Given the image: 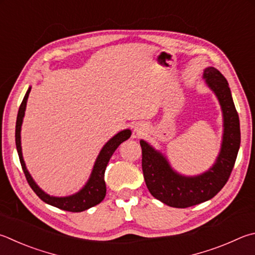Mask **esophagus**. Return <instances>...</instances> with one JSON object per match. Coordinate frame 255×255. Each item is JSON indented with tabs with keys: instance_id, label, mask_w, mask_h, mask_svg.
I'll return each mask as SVG.
<instances>
[{
	"instance_id": "esophagus-1",
	"label": "esophagus",
	"mask_w": 255,
	"mask_h": 255,
	"mask_svg": "<svg viewBox=\"0 0 255 255\" xmlns=\"http://www.w3.org/2000/svg\"><path fill=\"white\" fill-rule=\"evenodd\" d=\"M135 130H136L138 133L141 132V129H140V128H138V127H137V128H135Z\"/></svg>"
}]
</instances>
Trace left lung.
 Instances as JSON below:
<instances>
[{
    "mask_svg": "<svg viewBox=\"0 0 255 255\" xmlns=\"http://www.w3.org/2000/svg\"><path fill=\"white\" fill-rule=\"evenodd\" d=\"M204 78L220 101L224 118L223 142L212 168L200 176L185 177L174 172L160 152L140 140L142 173L148 191L164 204L176 208L197 205L214 197L230 178L241 143L240 119L228 81L213 67L205 69Z\"/></svg>",
    "mask_w": 255,
    "mask_h": 255,
    "instance_id": "left-lung-1",
    "label": "left lung"
}]
</instances>
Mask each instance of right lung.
<instances>
[{
    "instance_id": "1",
    "label": "right lung",
    "mask_w": 255,
    "mask_h": 255,
    "mask_svg": "<svg viewBox=\"0 0 255 255\" xmlns=\"http://www.w3.org/2000/svg\"><path fill=\"white\" fill-rule=\"evenodd\" d=\"M31 91V88H29L26 91V94L23 98L20 108H18L17 117H16V125H15V145H16V150L18 154V158H20V163L22 166L23 173L25 175V178L29 183L30 187L33 189V192L38 195L41 200L47 204L52 205L54 207H58L60 210H64L68 212H82L86 211L88 208L95 206L99 203L103 202V200L106 196V183H105V170L107 167L108 161L112 158L113 154L115 150L117 149L118 146L123 141L127 140L129 137H130L131 132L129 129L126 130H123L118 132L117 135L114 136L112 139H110L106 145L104 146L103 149H101L100 154L97 158L94 169H92V173L89 180L86 184V186L83 187L80 192H78L75 195L67 196V197H54L50 196L48 194H45L42 189L39 188L38 185L34 183V180L32 179L31 175L27 172L25 167L24 160H23L22 157V149H21V125L23 122V117H24V112L26 107V101L27 97Z\"/></svg>"
}]
</instances>
